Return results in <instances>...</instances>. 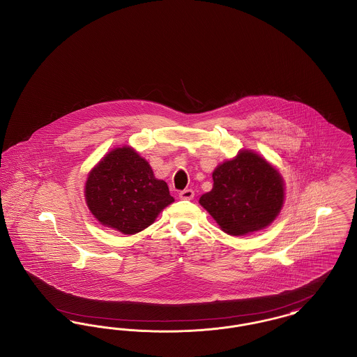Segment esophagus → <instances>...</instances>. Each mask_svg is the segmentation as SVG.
Listing matches in <instances>:
<instances>
[{"instance_id":"34e87169","label":"esophagus","mask_w":357,"mask_h":357,"mask_svg":"<svg viewBox=\"0 0 357 357\" xmlns=\"http://www.w3.org/2000/svg\"><path fill=\"white\" fill-rule=\"evenodd\" d=\"M179 198L181 199H185V201H190L194 198V191L191 189L183 190L179 192Z\"/></svg>"}]
</instances>
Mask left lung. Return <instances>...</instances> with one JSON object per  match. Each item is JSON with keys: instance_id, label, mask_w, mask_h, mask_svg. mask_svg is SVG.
Instances as JSON below:
<instances>
[{"instance_id": "8db88e82", "label": "left lung", "mask_w": 357, "mask_h": 357, "mask_svg": "<svg viewBox=\"0 0 357 357\" xmlns=\"http://www.w3.org/2000/svg\"><path fill=\"white\" fill-rule=\"evenodd\" d=\"M211 176L213 189L199 198V204L231 236L267 228L283 208V176L251 149H241L218 165Z\"/></svg>"}]
</instances>
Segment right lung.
<instances>
[{
  "label": "right lung",
  "mask_w": 357,
  "mask_h": 357,
  "mask_svg": "<svg viewBox=\"0 0 357 357\" xmlns=\"http://www.w3.org/2000/svg\"><path fill=\"white\" fill-rule=\"evenodd\" d=\"M84 199L100 224L124 234L144 231L174 202L167 183L129 146L112 149L90 169Z\"/></svg>",
  "instance_id": "right-lung-1"
}]
</instances>
